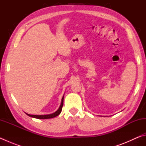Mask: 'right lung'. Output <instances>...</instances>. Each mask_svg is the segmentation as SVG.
I'll use <instances>...</instances> for the list:
<instances>
[{
    "mask_svg": "<svg viewBox=\"0 0 146 146\" xmlns=\"http://www.w3.org/2000/svg\"><path fill=\"white\" fill-rule=\"evenodd\" d=\"M63 102H64V96L62 98V101H61V104L59 108L57 110V111H56L55 113H51V114H49V115H29L28 114V113H26V114L27 115H28L29 117H31L32 118H38V119H48V118H52L56 117L58 115H60V113L62 111V108L63 106Z\"/></svg>",
    "mask_w": 146,
    "mask_h": 146,
    "instance_id": "add662e5",
    "label": "right lung"
}]
</instances>
